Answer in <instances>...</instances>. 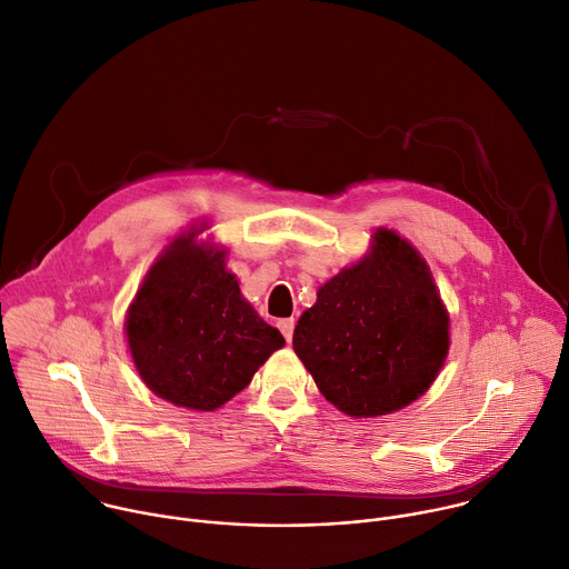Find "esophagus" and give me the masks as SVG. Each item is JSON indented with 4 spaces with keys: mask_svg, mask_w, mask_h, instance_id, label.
<instances>
[{
    "mask_svg": "<svg viewBox=\"0 0 569 569\" xmlns=\"http://www.w3.org/2000/svg\"><path fill=\"white\" fill-rule=\"evenodd\" d=\"M278 327H280L282 336L287 338V343H291V338H293V327H296V320H293V318H284V320H280V322H278Z\"/></svg>",
    "mask_w": 569,
    "mask_h": 569,
    "instance_id": "34e87169",
    "label": "esophagus"
}]
</instances>
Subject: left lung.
Instances as JSON below:
<instances>
[{"mask_svg": "<svg viewBox=\"0 0 569 569\" xmlns=\"http://www.w3.org/2000/svg\"><path fill=\"white\" fill-rule=\"evenodd\" d=\"M450 318L419 251L377 229L366 258L318 289L293 350L322 397L350 417H379L419 399L450 346Z\"/></svg>", "mask_w": 569, "mask_h": 569, "instance_id": "obj_1", "label": "left lung"}]
</instances>
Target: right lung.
Returning <instances> with one entry per match:
<instances>
[{
  "instance_id": "add662e5",
  "label": "right lung",
  "mask_w": 569,
  "mask_h": 569,
  "mask_svg": "<svg viewBox=\"0 0 569 569\" xmlns=\"http://www.w3.org/2000/svg\"><path fill=\"white\" fill-rule=\"evenodd\" d=\"M181 233L150 267L126 333L143 383L161 399L210 412L242 392L284 346L226 271V251Z\"/></svg>"
}]
</instances>
